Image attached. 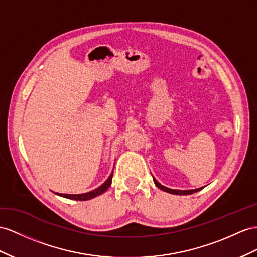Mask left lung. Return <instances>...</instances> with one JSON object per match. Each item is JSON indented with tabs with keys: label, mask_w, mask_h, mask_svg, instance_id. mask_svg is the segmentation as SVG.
I'll return each mask as SVG.
<instances>
[{
	"label": "left lung",
	"mask_w": 257,
	"mask_h": 257,
	"mask_svg": "<svg viewBox=\"0 0 257 257\" xmlns=\"http://www.w3.org/2000/svg\"><path fill=\"white\" fill-rule=\"evenodd\" d=\"M153 180H154V183H155L157 188H160L161 190H163V191H165V192L172 193V194H177V195H188V194H192V193H195V192H197V191H200V190L202 189V188H199V189H194V190H173V189H168V188H166V187L162 186L161 183L157 182L154 178H153Z\"/></svg>",
	"instance_id": "1"
}]
</instances>
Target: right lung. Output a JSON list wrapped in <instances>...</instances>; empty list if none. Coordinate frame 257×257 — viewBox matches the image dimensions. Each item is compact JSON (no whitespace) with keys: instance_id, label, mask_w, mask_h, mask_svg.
Listing matches in <instances>:
<instances>
[{"instance_id":"1","label":"right lung","mask_w":257,"mask_h":257,"mask_svg":"<svg viewBox=\"0 0 257 257\" xmlns=\"http://www.w3.org/2000/svg\"><path fill=\"white\" fill-rule=\"evenodd\" d=\"M111 178H113V173L109 176V178L105 181L101 187H98L97 189L93 190V191L88 192V193H83V194H62V193H57L60 196L66 197V199H70V200H77V201H87V200H91L93 197L100 195L102 193H104L106 190L109 188L110 183H111Z\"/></svg>"}]
</instances>
